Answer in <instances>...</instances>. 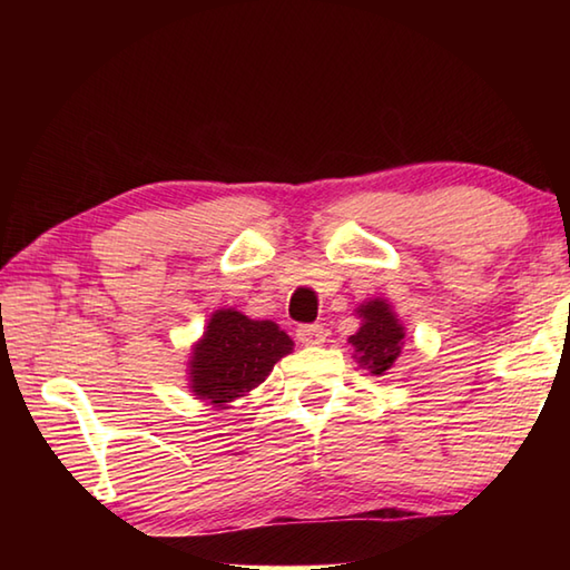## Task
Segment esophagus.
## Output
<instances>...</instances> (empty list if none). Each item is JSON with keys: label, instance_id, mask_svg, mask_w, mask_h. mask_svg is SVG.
I'll return each instance as SVG.
<instances>
[{"label": "esophagus", "instance_id": "34e87169", "mask_svg": "<svg viewBox=\"0 0 570 570\" xmlns=\"http://www.w3.org/2000/svg\"><path fill=\"white\" fill-rule=\"evenodd\" d=\"M296 341L304 345H323L325 343V331L323 325H298L296 328Z\"/></svg>", "mask_w": 570, "mask_h": 570}]
</instances>
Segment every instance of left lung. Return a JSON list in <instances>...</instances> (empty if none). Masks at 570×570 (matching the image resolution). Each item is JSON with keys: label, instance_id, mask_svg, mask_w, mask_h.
<instances>
[{"label": "left lung", "instance_id": "8db88e82", "mask_svg": "<svg viewBox=\"0 0 570 570\" xmlns=\"http://www.w3.org/2000/svg\"><path fill=\"white\" fill-rule=\"evenodd\" d=\"M355 316L360 318V328L347 337V343L355 347L353 357L362 370L382 377L394 370L399 355H402L406 337L404 325L390 301L380 296L362 301L355 308Z\"/></svg>", "mask_w": 570, "mask_h": 570}]
</instances>
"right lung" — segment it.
<instances>
[{
    "label": "right lung",
    "mask_w": 570,
    "mask_h": 570,
    "mask_svg": "<svg viewBox=\"0 0 570 570\" xmlns=\"http://www.w3.org/2000/svg\"><path fill=\"white\" fill-rule=\"evenodd\" d=\"M292 350L294 341L274 321L217 308L190 347L188 390L215 409H233V402L247 399Z\"/></svg>",
    "instance_id": "right-lung-1"
}]
</instances>
